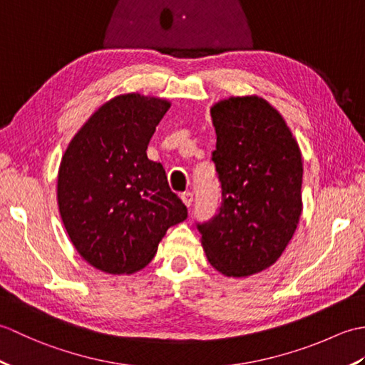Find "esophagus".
<instances>
[{"mask_svg": "<svg viewBox=\"0 0 365 365\" xmlns=\"http://www.w3.org/2000/svg\"><path fill=\"white\" fill-rule=\"evenodd\" d=\"M180 199H182V202L187 205V207H191V204H192V192H190V191H185V192H182L180 195Z\"/></svg>", "mask_w": 365, "mask_h": 365, "instance_id": "obj_1", "label": "esophagus"}]
</instances>
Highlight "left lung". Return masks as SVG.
I'll return each instance as SVG.
<instances>
[{
    "mask_svg": "<svg viewBox=\"0 0 365 365\" xmlns=\"http://www.w3.org/2000/svg\"><path fill=\"white\" fill-rule=\"evenodd\" d=\"M210 114L222 204L197 224L200 243L221 274L247 277L274 265L297 230L301 150L281 113L259 96L220 100Z\"/></svg>",
    "mask_w": 365,
    "mask_h": 365,
    "instance_id": "8db88e82",
    "label": "left lung"
}]
</instances>
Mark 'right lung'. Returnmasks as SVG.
<instances>
[{"label":"right lung","mask_w":365,"mask_h":365,"mask_svg":"<svg viewBox=\"0 0 365 365\" xmlns=\"http://www.w3.org/2000/svg\"><path fill=\"white\" fill-rule=\"evenodd\" d=\"M169 108L161 97L115 96L83 123L61 160V220L75 250L103 273L149 265L166 230L188 216L161 163L145 152Z\"/></svg>","instance_id":"right-lung-1"}]
</instances>
